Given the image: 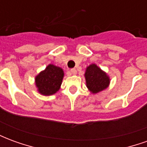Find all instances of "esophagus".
<instances>
[{
    "label": "esophagus",
    "mask_w": 147,
    "mask_h": 147,
    "mask_svg": "<svg viewBox=\"0 0 147 147\" xmlns=\"http://www.w3.org/2000/svg\"><path fill=\"white\" fill-rule=\"evenodd\" d=\"M71 73L73 74V75H76V74L77 73L76 69V68H71Z\"/></svg>",
    "instance_id": "34e87169"
}]
</instances>
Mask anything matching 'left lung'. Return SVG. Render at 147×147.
I'll return each mask as SVG.
<instances>
[{
	"label": "left lung",
	"mask_w": 147,
	"mask_h": 147,
	"mask_svg": "<svg viewBox=\"0 0 147 147\" xmlns=\"http://www.w3.org/2000/svg\"><path fill=\"white\" fill-rule=\"evenodd\" d=\"M85 79L87 88L93 94L102 91L109 85L110 80L105 72L98 67L96 64H92L86 67Z\"/></svg>",
	"instance_id": "obj_1"
}]
</instances>
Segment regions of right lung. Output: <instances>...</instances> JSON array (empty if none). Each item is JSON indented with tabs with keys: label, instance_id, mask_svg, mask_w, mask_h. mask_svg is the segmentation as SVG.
I'll return each instance as SVG.
<instances>
[{
	"label": "right lung",
	"instance_id": "1",
	"mask_svg": "<svg viewBox=\"0 0 147 147\" xmlns=\"http://www.w3.org/2000/svg\"><path fill=\"white\" fill-rule=\"evenodd\" d=\"M64 77L61 67L49 64L45 70L41 71L35 78L38 90L43 95H52L59 90Z\"/></svg>",
	"mask_w": 147,
	"mask_h": 147
}]
</instances>
